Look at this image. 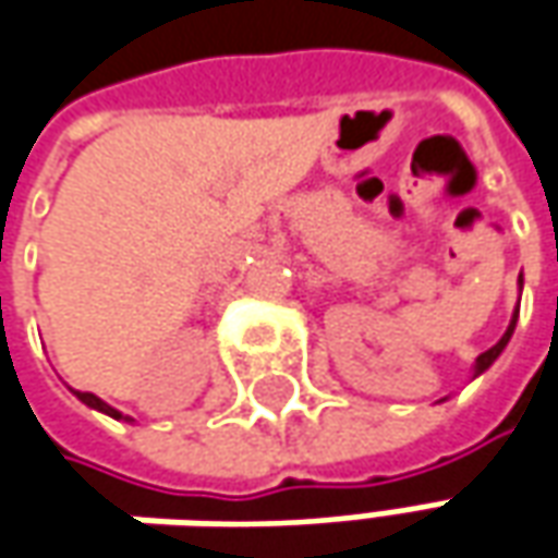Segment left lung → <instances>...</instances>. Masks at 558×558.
Listing matches in <instances>:
<instances>
[{"label":"left lung","mask_w":558,"mask_h":558,"mask_svg":"<svg viewBox=\"0 0 558 558\" xmlns=\"http://www.w3.org/2000/svg\"><path fill=\"white\" fill-rule=\"evenodd\" d=\"M515 320H519V308H515V312H512V320H509L507 333H504V337H500V342H497V345H490L488 352H482V355L475 357V376H478V374H485V371H488L490 364H494V361H497V357H500V352H504V349H507L509 337H512V330H515Z\"/></svg>","instance_id":"left-lung-1"}]
</instances>
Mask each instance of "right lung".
Masks as SVG:
<instances>
[{
  "label": "right lung",
  "mask_w": 558,
  "mask_h": 558,
  "mask_svg": "<svg viewBox=\"0 0 558 558\" xmlns=\"http://www.w3.org/2000/svg\"><path fill=\"white\" fill-rule=\"evenodd\" d=\"M73 395H76V398H80L83 404H88V408H95V411L107 413V416H113V420H123V413L117 411V408H110V404H105V401H101L98 395H92V392H73Z\"/></svg>",
  "instance_id": "right-lung-1"
}]
</instances>
